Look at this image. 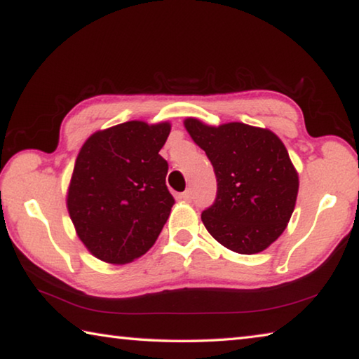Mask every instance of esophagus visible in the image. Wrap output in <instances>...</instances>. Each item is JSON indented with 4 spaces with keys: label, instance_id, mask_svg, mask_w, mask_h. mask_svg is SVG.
Listing matches in <instances>:
<instances>
[{
    "label": "esophagus",
    "instance_id": "esophagus-1",
    "mask_svg": "<svg viewBox=\"0 0 359 359\" xmlns=\"http://www.w3.org/2000/svg\"><path fill=\"white\" fill-rule=\"evenodd\" d=\"M180 198L184 199V201H191V190H185L180 194Z\"/></svg>",
    "mask_w": 359,
    "mask_h": 359
}]
</instances>
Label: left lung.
I'll return each mask as SVG.
<instances>
[{
    "label": "left lung",
    "mask_w": 359,
    "mask_h": 359,
    "mask_svg": "<svg viewBox=\"0 0 359 359\" xmlns=\"http://www.w3.org/2000/svg\"><path fill=\"white\" fill-rule=\"evenodd\" d=\"M184 123L217 177L215 201L201 214L205 229L236 253L263 252L287 228L299 188L283 142L269 130L239 121Z\"/></svg>",
    "instance_id": "1"
}]
</instances>
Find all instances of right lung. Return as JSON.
Here are the masks:
<instances>
[{"label": "right lung", "instance_id": "obj_1", "mask_svg": "<svg viewBox=\"0 0 359 359\" xmlns=\"http://www.w3.org/2000/svg\"><path fill=\"white\" fill-rule=\"evenodd\" d=\"M169 123L126 121L90 136L72 171L68 212L96 258L125 264L155 244L171 214L168 161L158 151Z\"/></svg>", "mask_w": 359, "mask_h": 359}]
</instances>
